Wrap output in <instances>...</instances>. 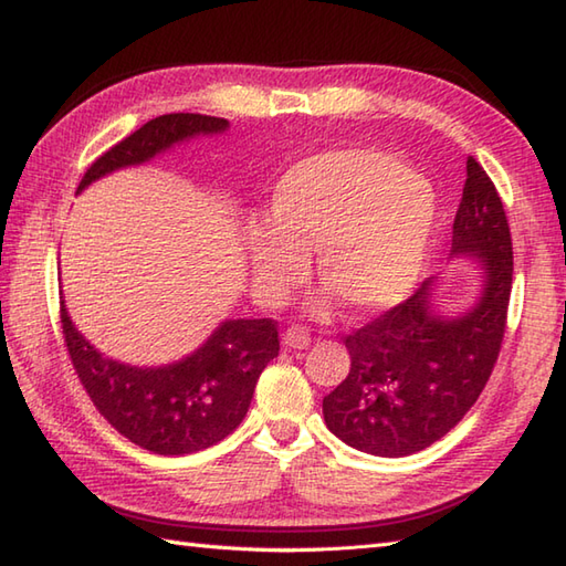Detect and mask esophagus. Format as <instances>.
<instances>
[{"label":"esophagus","instance_id":"esophagus-1","mask_svg":"<svg viewBox=\"0 0 566 566\" xmlns=\"http://www.w3.org/2000/svg\"><path fill=\"white\" fill-rule=\"evenodd\" d=\"M282 343H284V347H290V350H306V347L311 345V335L304 328L292 326V328H286Z\"/></svg>","mask_w":566,"mask_h":566}]
</instances>
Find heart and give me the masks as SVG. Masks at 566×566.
I'll return each mask as SVG.
<instances>
[{"mask_svg":"<svg viewBox=\"0 0 566 566\" xmlns=\"http://www.w3.org/2000/svg\"><path fill=\"white\" fill-rule=\"evenodd\" d=\"M270 223L252 221L243 250L252 292L284 302L304 280L308 250L326 286L311 308L326 316L335 296L355 314H379L411 296L426 270L436 199L394 153L333 148L274 179Z\"/></svg>","mask_w":566,"mask_h":566,"instance_id":"obj_1","label":"heart"}]
</instances>
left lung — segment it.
Returning a JSON list of instances; mask_svg holds the SVG:
<instances>
[{
    "instance_id": "1",
    "label": "left lung",
    "mask_w": 566,
    "mask_h": 566,
    "mask_svg": "<svg viewBox=\"0 0 566 566\" xmlns=\"http://www.w3.org/2000/svg\"><path fill=\"white\" fill-rule=\"evenodd\" d=\"M452 258L476 262L479 294L457 314L440 308L438 276L345 338L350 375L323 399L335 438L377 457L430 448L460 423L496 365L513 282L511 228L484 167L467 158L452 223Z\"/></svg>"
}]
</instances>
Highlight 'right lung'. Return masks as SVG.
Wrapping results in <instances>:
<instances>
[{"mask_svg": "<svg viewBox=\"0 0 566 566\" xmlns=\"http://www.w3.org/2000/svg\"><path fill=\"white\" fill-rule=\"evenodd\" d=\"M228 130L226 118L165 114L92 163L77 195L124 167L153 160L179 143ZM60 323L82 387L124 438L155 454L211 448L240 426L270 359L280 355L270 318H226L195 353L160 367H136L102 355L72 323L60 296Z\"/></svg>", "mask_w": 566, "mask_h": 566, "instance_id": "add662e5", "label": "right lung"}]
</instances>
